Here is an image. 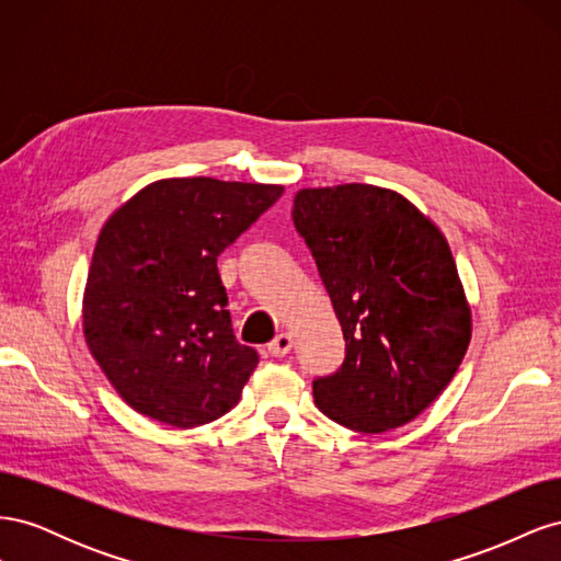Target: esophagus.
I'll return each instance as SVG.
<instances>
[{
  "mask_svg": "<svg viewBox=\"0 0 561 561\" xmlns=\"http://www.w3.org/2000/svg\"><path fill=\"white\" fill-rule=\"evenodd\" d=\"M293 351V336L287 332H280L274 342L268 344V353L274 355V358H283V355H287Z\"/></svg>",
  "mask_w": 561,
  "mask_h": 561,
  "instance_id": "obj_1",
  "label": "esophagus"
}]
</instances>
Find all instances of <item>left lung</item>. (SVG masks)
Instances as JSON below:
<instances>
[{
	"instance_id": "obj_1",
	"label": "left lung",
	"mask_w": 561,
	"mask_h": 561,
	"mask_svg": "<svg viewBox=\"0 0 561 561\" xmlns=\"http://www.w3.org/2000/svg\"><path fill=\"white\" fill-rule=\"evenodd\" d=\"M293 219L346 339L318 410L358 433L416 419L454 379L472 318L449 243L414 203L375 184L299 190Z\"/></svg>"
}]
</instances>
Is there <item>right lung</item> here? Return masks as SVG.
I'll return each instance as SVG.
<instances>
[{
    "mask_svg": "<svg viewBox=\"0 0 561 561\" xmlns=\"http://www.w3.org/2000/svg\"><path fill=\"white\" fill-rule=\"evenodd\" d=\"M280 194V184L171 178L107 219L83 290V336L135 412L194 428L239 402L260 355L236 342L217 257Z\"/></svg>",
    "mask_w": 561,
    "mask_h": 561,
    "instance_id": "add662e5",
    "label": "right lung"
}]
</instances>
